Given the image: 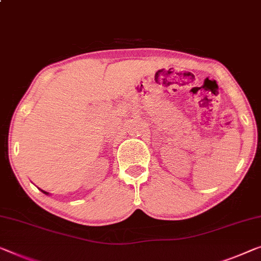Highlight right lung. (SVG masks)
Masks as SVG:
<instances>
[{
    "label": "right lung",
    "instance_id": "add662e5",
    "mask_svg": "<svg viewBox=\"0 0 261 261\" xmlns=\"http://www.w3.org/2000/svg\"><path fill=\"white\" fill-rule=\"evenodd\" d=\"M43 192H44V193H45V194H48V192H45V191H43Z\"/></svg>",
    "mask_w": 261,
    "mask_h": 261
}]
</instances>
